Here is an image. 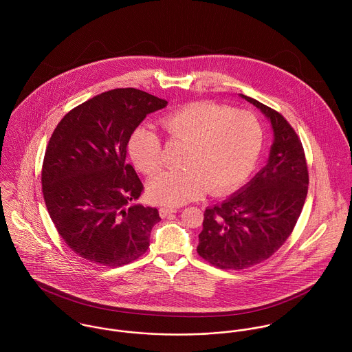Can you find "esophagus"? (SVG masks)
<instances>
[{"mask_svg":"<svg viewBox=\"0 0 352 352\" xmlns=\"http://www.w3.org/2000/svg\"><path fill=\"white\" fill-rule=\"evenodd\" d=\"M172 212H177V208H175V207H161V208H160V215H161L162 218H165L166 215H169V214H172Z\"/></svg>","mask_w":352,"mask_h":352,"instance_id":"esophagus-1","label":"esophagus"}]
</instances>
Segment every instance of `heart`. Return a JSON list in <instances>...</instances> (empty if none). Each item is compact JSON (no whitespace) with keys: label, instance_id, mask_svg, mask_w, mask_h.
<instances>
[{"label":"heart","instance_id":"obj_1","mask_svg":"<svg viewBox=\"0 0 352 352\" xmlns=\"http://www.w3.org/2000/svg\"><path fill=\"white\" fill-rule=\"evenodd\" d=\"M160 123L169 140L187 145L184 168L161 172L148 186L151 201L164 206H182L206 190L214 195L234 190L251 173L261 148L260 123L244 109L198 101L172 111ZM129 151L145 175L160 170L162 146L151 127L135 129Z\"/></svg>","mask_w":352,"mask_h":352}]
</instances>
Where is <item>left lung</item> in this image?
<instances>
[{
	"label": "left lung",
	"instance_id": "obj_1",
	"mask_svg": "<svg viewBox=\"0 0 352 352\" xmlns=\"http://www.w3.org/2000/svg\"><path fill=\"white\" fill-rule=\"evenodd\" d=\"M268 119L265 165L221 204L207 207L198 253L222 270H243L272 256L292 234L307 195L309 175L298 135L276 111L245 95Z\"/></svg>",
	"mask_w": 352,
	"mask_h": 352
}]
</instances>
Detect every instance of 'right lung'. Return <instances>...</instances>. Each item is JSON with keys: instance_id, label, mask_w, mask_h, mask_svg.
Returning a JSON list of instances; mask_svg holds the SVG:
<instances>
[{"instance_id": "right-lung-1", "label": "right lung", "mask_w": 352, "mask_h": 352, "mask_svg": "<svg viewBox=\"0 0 352 352\" xmlns=\"http://www.w3.org/2000/svg\"><path fill=\"white\" fill-rule=\"evenodd\" d=\"M168 101L134 88L112 89L73 108L55 127L42 169L51 221L85 260L120 267L149 248L155 207L134 203L142 183L127 164L134 130Z\"/></svg>"}]
</instances>
